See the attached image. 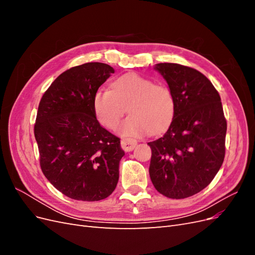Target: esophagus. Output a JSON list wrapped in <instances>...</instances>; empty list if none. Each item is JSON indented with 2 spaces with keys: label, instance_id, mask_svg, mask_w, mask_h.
Segmentation results:
<instances>
[{
  "label": "esophagus",
  "instance_id": "1",
  "mask_svg": "<svg viewBox=\"0 0 255 255\" xmlns=\"http://www.w3.org/2000/svg\"><path fill=\"white\" fill-rule=\"evenodd\" d=\"M137 144V141L133 138H123L121 140V146L125 151H132Z\"/></svg>",
  "mask_w": 255,
  "mask_h": 255
}]
</instances>
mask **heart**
I'll return each instance as SVG.
<instances>
[{
  "label": "heart",
  "mask_w": 255,
  "mask_h": 255,
  "mask_svg": "<svg viewBox=\"0 0 255 255\" xmlns=\"http://www.w3.org/2000/svg\"><path fill=\"white\" fill-rule=\"evenodd\" d=\"M94 109L99 121L107 128H116L128 112L129 117L122 123L123 136H139L149 130L164 132L174 118L176 103L172 89L155 84L137 73H127L115 80L112 90H99L94 98Z\"/></svg>",
  "instance_id": "obj_1"
}]
</instances>
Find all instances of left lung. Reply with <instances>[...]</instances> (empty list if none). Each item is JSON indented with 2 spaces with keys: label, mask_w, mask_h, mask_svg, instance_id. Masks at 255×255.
I'll list each match as a JSON object with an SVG mask.
<instances>
[{
  "label": "left lung",
  "mask_w": 255,
  "mask_h": 255,
  "mask_svg": "<svg viewBox=\"0 0 255 255\" xmlns=\"http://www.w3.org/2000/svg\"><path fill=\"white\" fill-rule=\"evenodd\" d=\"M155 70L172 89L176 109L166 134L148 142L150 177L163 196L188 198L213 181L225 159L227 120L221 99L211 81L194 68L161 63Z\"/></svg>",
  "instance_id": "obj_1"
}]
</instances>
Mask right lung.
Instances as JSON below:
<instances>
[{
	"instance_id": "1",
	"label": "right lung",
	"mask_w": 255,
	"mask_h": 255,
	"mask_svg": "<svg viewBox=\"0 0 255 255\" xmlns=\"http://www.w3.org/2000/svg\"><path fill=\"white\" fill-rule=\"evenodd\" d=\"M115 70L87 63L61 73L38 106L34 134L41 170L65 196L100 201L112 195L125 155L120 138L100 126L94 109L99 87Z\"/></svg>"
}]
</instances>
